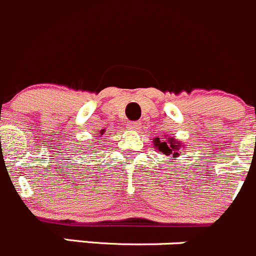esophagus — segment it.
<instances>
[{
    "mask_svg": "<svg viewBox=\"0 0 256 256\" xmlns=\"http://www.w3.org/2000/svg\"><path fill=\"white\" fill-rule=\"evenodd\" d=\"M126 128H128V130H130V131H136L138 128V124L131 121V122H128V125H126Z\"/></svg>",
    "mask_w": 256,
    "mask_h": 256,
    "instance_id": "1",
    "label": "esophagus"
}]
</instances>
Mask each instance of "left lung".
Segmentation results:
<instances>
[{
  "label": "left lung",
  "mask_w": 256,
  "mask_h": 256,
  "mask_svg": "<svg viewBox=\"0 0 256 256\" xmlns=\"http://www.w3.org/2000/svg\"><path fill=\"white\" fill-rule=\"evenodd\" d=\"M154 145L160 151V154L166 156L172 155L174 158H178V155H180L178 151L182 148V145L178 141H176L174 136L168 135H166V141H161L158 138H154Z\"/></svg>",
  "instance_id": "1"
}]
</instances>
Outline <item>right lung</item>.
Masks as SVG:
<instances>
[{
	"label": "right lung",
	"mask_w": 256,
	"mask_h": 256,
	"mask_svg": "<svg viewBox=\"0 0 256 256\" xmlns=\"http://www.w3.org/2000/svg\"><path fill=\"white\" fill-rule=\"evenodd\" d=\"M104 132H105V130H101L100 132H98V136H102V135H104Z\"/></svg>",
	"instance_id": "1"
}]
</instances>
